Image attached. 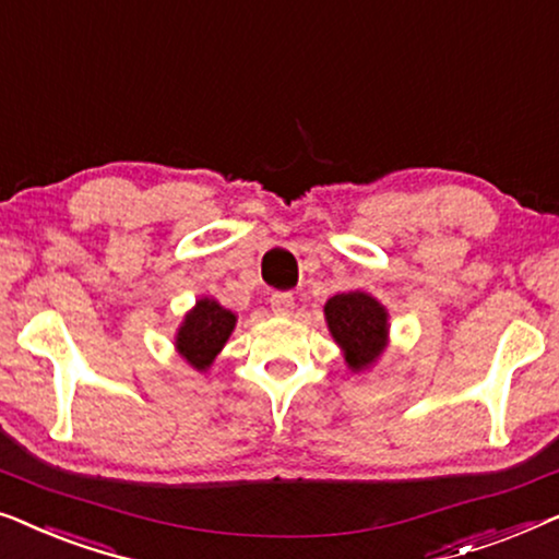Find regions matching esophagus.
I'll return each instance as SVG.
<instances>
[{
    "label": "esophagus",
    "mask_w": 559,
    "mask_h": 559,
    "mask_svg": "<svg viewBox=\"0 0 559 559\" xmlns=\"http://www.w3.org/2000/svg\"><path fill=\"white\" fill-rule=\"evenodd\" d=\"M270 305L274 316H289V312L295 310V297L289 293H274L270 297Z\"/></svg>",
    "instance_id": "34e87169"
}]
</instances>
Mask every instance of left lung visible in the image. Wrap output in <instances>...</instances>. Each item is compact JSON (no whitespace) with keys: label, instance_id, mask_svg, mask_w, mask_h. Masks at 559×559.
<instances>
[{"label":"left lung","instance_id":"8db88e82","mask_svg":"<svg viewBox=\"0 0 559 559\" xmlns=\"http://www.w3.org/2000/svg\"><path fill=\"white\" fill-rule=\"evenodd\" d=\"M325 323L350 371L369 369L384 354L389 316L377 297L358 293V289L333 295L325 302Z\"/></svg>","mask_w":559,"mask_h":559}]
</instances>
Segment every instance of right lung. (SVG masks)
I'll return each mask as SVG.
<instances>
[{
	"label": "right lung",
	"instance_id": "1",
	"mask_svg": "<svg viewBox=\"0 0 559 559\" xmlns=\"http://www.w3.org/2000/svg\"><path fill=\"white\" fill-rule=\"evenodd\" d=\"M234 325L236 316L231 310H226L211 297H201L178 328L175 346L193 369L205 371L213 364V358L221 354V348L226 346Z\"/></svg>",
	"mask_w": 559,
	"mask_h": 559
}]
</instances>
